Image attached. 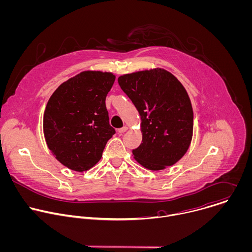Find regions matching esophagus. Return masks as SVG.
<instances>
[{
	"instance_id": "esophagus-1",
	"label": "esophagus",
	"mask_w": 252,
	"mask_h": 252,
	"mask_svg": "<svg viewBox=\"0 0 252 252\" xmlns=\"http://www.w3.org/2000/svg\"><path fill=\"white\" fill-rule=\"evenodd\" d=\"M127 130V126H123V127H121V128H119V132L120 133H124L125 131H126Z\"/></svg>"
}]
</instances>
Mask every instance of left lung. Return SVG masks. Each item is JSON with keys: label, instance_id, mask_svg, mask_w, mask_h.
Instances as JSON below:
<instances>
[{"label": "left lung", "instance_id": "left-lung-1", "mask_svg": "<svg viewBox=\"0 0 252 252\" xmlns=\"http://www.w3.org/2000/svg\"><path fill=\"white\" fill-rule=\"evenodd\" d=\"M141 119L142 140L134 158L152 170L174 164L189 150L193 112L184 86L162 68L125 75L118 80Z\"/></svg>", "mask_w": 252, "mask_h": 252}]
</instances>
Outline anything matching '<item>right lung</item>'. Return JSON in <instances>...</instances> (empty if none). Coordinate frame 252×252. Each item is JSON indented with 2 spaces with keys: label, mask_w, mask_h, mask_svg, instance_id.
<instances>
[{
  "label": "right lung",
  "mask_w": 252,
  "mask_h": 252,
  "mask_svg": "<svg viewBox=\"0 0 252 252\" xmlns=\"http://www.w3.org/2000/svg\"><path fill=\"white\" fill-rule=\"evenodd\" d=\"M115 80L112 73L83 71L63 83L50 97L44 115L46 141L69 169L93 167L116 133L105 106Z\"/></svg>",
  "instance_id": "1"
}]
</instances>
